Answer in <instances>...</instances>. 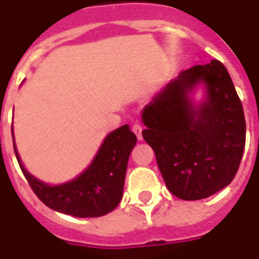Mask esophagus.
Listing matches in <instances>:
<instances>
[{
  "label": "esophagus",
  "instance_id": "1",
  "mask_svg": "<svg viewBox=\"0 0 259 259\" xmlns=\"http://www.w3.org/2000/svg\"><path fill=\"white\" fill-rule=\"evenodd\" d=\"M132 131L136 134V136L139 140H141V139H143V127H141L139 123H134V124H132Z\"/></svg>",
  "mask_w": 259,
  "mask_h": 259
}]
</instances>
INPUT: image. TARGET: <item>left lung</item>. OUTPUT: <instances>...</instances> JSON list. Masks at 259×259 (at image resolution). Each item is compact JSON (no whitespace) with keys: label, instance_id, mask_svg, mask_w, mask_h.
<instances>
[{"label":"left lung","instance_id":"left-lung-1","mask_svg":"<svg viewBox=\"0 0 259 259\" xmlns=\"http://www.w3.org/2000/svg\"><path fill=\"white\" fill-rule=\"evenodd\" d=\"M207 84V101L191 107L188 92ZM143 137L155 153L168 191L185 201L227 187L245 148V116L227 68L212 59L182 71L143 109Z\"/></svg>","mask_w":259,"mask_h":259}]
</instances>
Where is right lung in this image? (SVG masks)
<instances>
[{
  "label": "right lung",
  "instance_id": "right-lung-1",
  "mask_svg": "<svg viewBox=\"0 0 259 259\" xmlns=\"http://www.w3.org/2000/svg\"><path fill=\"white\" fill-rule=\"evenodd\" d=\"M136 141V135L130 131V127L122 125L105 139L91 166L81 175L54 187L29 175L20 163L15 146L14 150L20 170L38 200L56 211L77 218H92L113 211L122 200L128 157Z\"/></svg>",
  "mask_w": 259,
  "mask_h": 259
}]
</instances>
